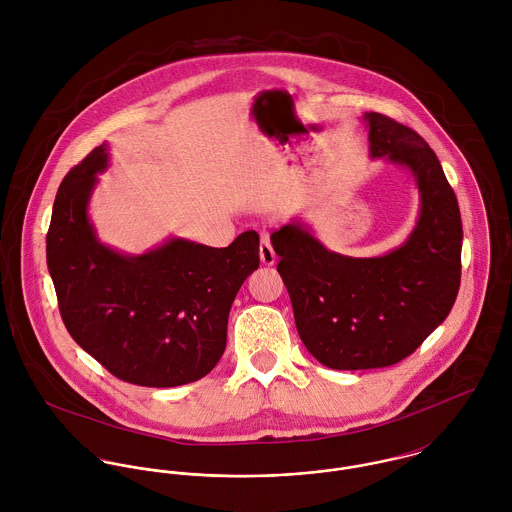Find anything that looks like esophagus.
Returning a JSON list of instances; mask_svg holds the SVG:
<instances>
[{"mask_svg": "<svg viewBox=\"0 0 512 512\" xmlns=\"http://www.w3.org/2000/svg\"><path fill=\"white\" fill-rule=\"evenodd\" d=\"M260 260L264 266H274L276 262V252L270 244V238L268 236H262V242H260Z\"/></svg>", "mask_w": 512, "mask_h": 512, "instance_id": "1", "label": "esophagus"}]
</instances>
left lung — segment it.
<instances>
[{
	"label": "left lung",
	"mask_w": 512,
	"mask_h": 512,
	"mask_svg": "<svg viewBox=\"0 0 512 512\" xmlns=\"http://www.w3.org/2000/svg\"><path fill=\"white\" fill-rule=\"evenodd\" d=\"M370 157L410 169L420 217L388 254L353 258L327 250L293 219L270 240L292 299L297 333L321 365L363 370L412 355L449 315L461 284L459 205L438 155L396 120L366 112Z\"/></svg>",
	"instance_id": "1"
}]
</instances>
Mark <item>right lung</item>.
Returning <instances> with one entry per match:
<instances>
[{"instance_id": "add662e5", "label": "right lung", "mask_w": 512, "mask_h": 512, "mask_svg": "<svg viewBox=\"0 0 512 512\" xmlns=\"http://www.w3.org/2000/svg\"><path fill=\"white\" fill-rule=\"evenodd\" d=\"M108 144L63 179L47 232V266L74 341L120 380L171 388L207 376L226 347L232 301L260 264L246 230L226 248L185 238L132 256L102 244L88 217Z\"/></svg>"}]
</instances>
